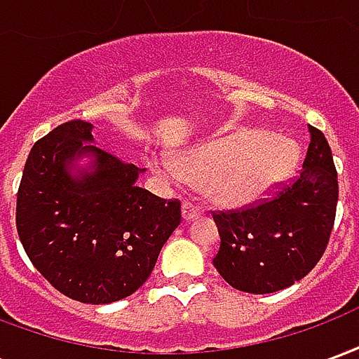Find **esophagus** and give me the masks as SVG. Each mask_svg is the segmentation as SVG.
Instances as JSON below:
<instances>
[{
	"label": "esophagus",
	"mask_w": 359,
	"mask_h": 359,
	"mask_svg": "<svg viewBox=\"0 0 359 359\" xmlns=\"http://www.w3.org/2000/svg\"><path fill=\"white\" fill-rule=\"evenodd\" d=\"M200 211H202V208L196 202H192V200H184V203H182V217L187 219V221L198 217Z\"/></svg>",
	"instance_id": "34e87169"
}]
</instances>
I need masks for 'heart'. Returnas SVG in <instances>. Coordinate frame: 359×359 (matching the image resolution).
<instances>
[{"label":"heart","mask_w":359,"mask_h":359,"mask_svg":"<svg viewBox=\"0 0 359 359\" xmlns=\"http://www.w3.org/2000/svg\"><path fill=\"white\" fill-rule=\"evenodd\" d=\"M298 159L292 142L257 128H238L182 154L179 165L156 157L151 165L169 180L184 177L205 182V194L219 205L238 208L259 200L288 177Z\"/></svg>","instance_id":"1"}]
</instances>
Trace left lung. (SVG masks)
I'll use <instances>...</instances> for the list:
<instances>
[{
    "instance_id": "obj_1",
    "label": "left lung",
    "mask_w": 359,
    "mask_h": 359,
    "mask_svg": "<svg viewBox=\"0 0 359 359\" xmlns=\"http://www.w3.org/2000/svg\"><path fill=\"white\" fill-rule=\"evenodd\" d=\"M339 180L325 134L309 126L302 171L275 192L238 210L211 211L221 244L213 265L229 285L269 294L313 269L331 238Z\"/></svg>"
}]
</instances>
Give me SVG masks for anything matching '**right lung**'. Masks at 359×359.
I'll use <instances>...</instances> for the list:
<instances>
[{"label":"right lung","mask_w":359,"mask_h":359,"mask_svg":"<svg viewBox=\"0 0 359 359\" xmlns=\"http://www.w3.org/2000/svg\"><path fill=\"white\" fill-rule=\"evenodd\" d=\"M92 142V125L69 121L36 142L17 192V233L28 259L59 292L111 304L140 288L180 225V202L136 187L138 167ZM95 156L73 180L66 165Z\"/></svg>","instance_id":"right-lung-1"}]
</instances>
